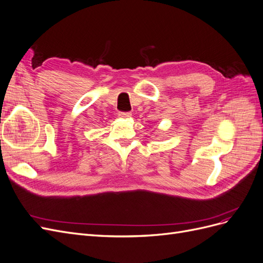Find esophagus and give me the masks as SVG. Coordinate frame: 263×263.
I'll return each mask as SVG.
<instances>
[{
    "label": "esophagus",
    "mask_w": 263,
    "mask_h": 263,
    "mask_svg": "<svg viewBox=\"0 0 263 263\" xmlns=\"http://www.w3.org/2000/svg\"><path fill=\"white\" fill-rule=\"evenodd\" d=\"M118 116L123 117V118H128V117L132 116V113L130 112H119Z\"/></svg>",
    "instance_id": "34e87169"
}]
</instances>
